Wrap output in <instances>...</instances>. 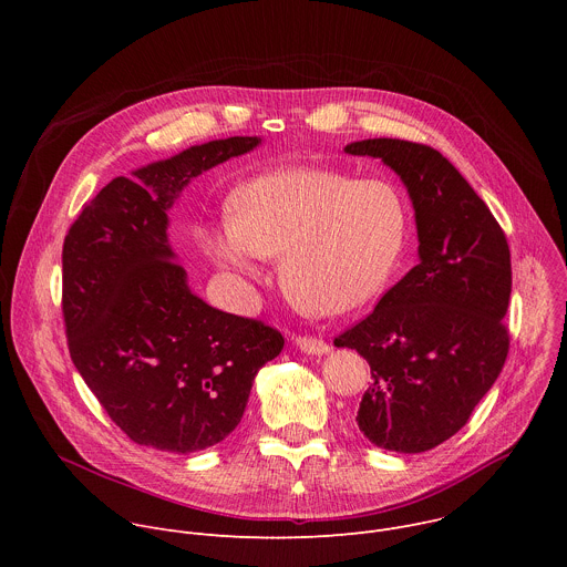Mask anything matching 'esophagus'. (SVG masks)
I'll use <instances>...</instances> for the list:
<instances>
[{"instance_id":"34e87169","label":"esophagus","mask_w":567,"mask_h":567,"mask_svg":"<svg viewBox=\"0 0 567 567\" xmlns=\"http://www.w3.org/2000/svg\"><path fill=\"white\" fill-rule=\"evenodd\" d=\"M296 348L305 354H328L330 346L322 339H313V337H296Z\"/></svg>"}]
</instances>
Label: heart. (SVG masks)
I'll return each instance as SVG.
<instances>
[{"mask_svg":"<svg viewBox=\"0 0 567 567\" xmlns=\"http://www.w3.org/2000/svg\"><path fill=\"white\" fill-rule=\"evenodd\" d=\"M233 213L202 224L204 254L239 280L280 256L282 287L322 313H346L388 285L409 237V206L385 179L291 166L233 195Z\"/></svg>","mask_w":567,"mask_h":567,"instance_id":"obj_1","label":"heart"}]
</instances>
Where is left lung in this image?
<instances>
[{
	"label": "left lung",
	"mask_w": 567,
	"mask_h": 567,
	"mask_svg": "<svg viewBox=\"0 0 567 567\" xmlns=\"http://www.w3.org/2000/svg\"><path fill=\"white\" fill-rule=\"evenodd\" d=\"M348 154L381 158L415 208L420 265L334 346L372 372L357 424L379 449L422 453L453 437L498 379L509 334L507 237L468 182L437 150L365 138Z\"/></svg>",
	"instance_id": "8db88e82"
}]
</instances>
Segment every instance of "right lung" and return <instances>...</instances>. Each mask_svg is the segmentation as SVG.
Here are the masks:
<instances>
[{"mask_svg": "<svg viewBox=\"0 0 567 567\" xmlns=\"http://www.w3.org/2000/svg\"><path fill=\"white\" fill-rule=\"evenodd\" d=\"M260 136L193 145L112 179L64 237L62 311L71 361L136 444L204 451L235 431L278 330L219 311L188 285L168 241V210L202 173Z\"/></svg>", "mask_w": 567, "mask_h": 567, "instance_id": "right-lung-1", "label": "right lung"}]
</instances>
